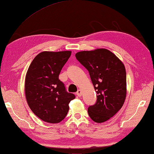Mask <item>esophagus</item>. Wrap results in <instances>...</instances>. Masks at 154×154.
Wrapping results in <instances>:
<instances>
[{"label":"esophagus","instance_id":"1","mask_svg":"<svg viewBox=\"0 0 154 154\" xmlns=\"http://www.w3.org/2000/svg\"><path fill=\"white\" fill-rule=\"evenodd\" d=\"M76 94L78 96H81L82 95V90H80V89H78Z\"/></svg>","mask_w":154,"mask_h":154}]
</instances>
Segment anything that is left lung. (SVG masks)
Segmentation results:
<instances>
[{
    "instance_id": "8db88e82",
    "label": "left lung",
    "mask_w": 154,
    "mask_h": 154,
    "mask_svg": "<svg viewBox=\"0 0 154 154\" xmlns=\"http://www.w3.org/2000/svg\"><path fill=\"white\" fill-rule=\"evenodd\" d=\"M77 59L89 72L97 94V101L88 108L92 121L102 123L118 112L127 96V76L124 64L105 48L81 51Z\"/></svg>"
}]
</instances>
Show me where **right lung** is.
Here are the masks:
<instances>
[{
    "label": "right lung",
    "mask_w": 154,
    "mask_h": 154,
    "mask_svg": "<svg viewBox=\"0 0 154 154\" xmlns=\"http://www.w3.org/2000/svg\"><path fill=\"white\" fill-rule=\"evenodd\" d=\"M71 51H44L36 56L27 70L25 94L31 110L39 119L58 123L65 118L75 95L66 91L58 79Z\"/></svg>",
    "instance_id": "add662e5"
}]
</instances>
